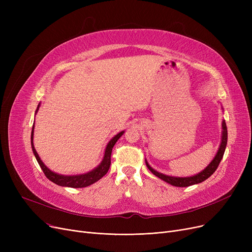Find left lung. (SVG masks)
<instances>
[{
    "mask_svg": "<svg viewBox=\"0 0 252 252\" xmlns=\"http://www.w3.org/2000/svg\"><path fill=\"white\" fill-rule=\"evenodd\" d=\"M221 141L220 144V147L219 150L216 154V156L214 157V159L211 160V162L203 169L201 170L199 174H196L194 176L191 177H173V176H167L161 173H158L157 170H155L154 168H152L150 166V164L147 162V160L145 159L146 161V165L149 168V170L153 175H155L156 177H158L159 179L163 180L164 182L173 185L175 187H188V186H192V185L195 184H199L203 181H205L206 179H208L211 175H213L215 171L217 170L221 158L223 156L224 150H226L227 147V142H228V129H227V126H226V122L222 121L221 123Z\"/></svg>",
    "mask_w": 252,
    "mask_h": 252,
    "instance_id": "left-lung-1",
    "label": "left lung"
}]
</instances>
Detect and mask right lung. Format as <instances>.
I'll return each instance as SVG.
<instances>
[{"instance_id": "obj_1", "label": "right lung", "mask_w": 252, "mask_h": 252, "mask_svg": "<svg viewBox=\"0 0 252 252\" xmlns=\"http://www.w3.org/2000/svg\"><path fill=\"white\" fill-rule=\"evenodd\" d=\"M39 107V104L37 106V108L35 110V113L37 112ZM33 129H34V125L32 126V137H31V141H32V152L35 156V159L37 160L39 166L43 169L45 176L53 183H55L56 185H59V186L62 187H70V188H84V187H88L90 185L96 183L97 181H99L101 178H103L110 167L111 164V152H112V148L115 145V143L117 142V140L121 138L125 130L118 133L117 135H115L107 144V146L105 148V152H104V156L103 159L101 161V163L95 167L94 169H92L89 173L86 174H82V175H74V176H64V175H59L52 171L50 168H48L45 163L41 160L39 158L37 152L34 149L33 146Z\"/></svg>"}]
</instances>
